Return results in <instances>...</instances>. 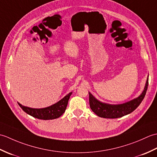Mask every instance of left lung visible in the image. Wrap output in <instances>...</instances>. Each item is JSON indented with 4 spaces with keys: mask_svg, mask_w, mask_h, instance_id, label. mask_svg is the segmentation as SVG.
<instances>
[{
    "mask_svg": "<svg viewBox=\"0 0 157 157\" xmlns=\"http://www.w3.org/2000/svg\"><path fill=\"white\" fill-rule=\"evenodd\" d=\"M148 86V76L146 80V84L144 91L142 94L137 98L132 100L121 105H109L106 103H102L96 99L89 92V102L90 106L92 111L98 117L103 118L115 119L119 118L121 117L128 115L133 112L134 110L140 105V103L144 99Z\"/></svg>",
    "mask_w": 157,
    "mask_h": 157,
    "instance_id": "obj_1",
    "label": "left lung"
}]
</instances>
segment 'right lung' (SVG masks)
Masks as SVG:
<instances>
[{
  "label": "right lung",
  "instance_id": "add662e5",
  "mask_svg": "<svg viewBox=\"0 0 157 157\" xmlns=\"http://www.w3.org/2000/svg\"><path fill=\"white\" fill-rule=\"evenodd\" d=\"M71 94L72 92H70L69 94L65 96L64 98L56 102V104L46 108L32 109L23 106L19 102L18 105L23 109V111L35 118L42 120L54 119L61 117L65 113L68 104V101Z\"/></svg>",
  "mask_w": 157,
  "mask_h": 157
}]
</instances>
